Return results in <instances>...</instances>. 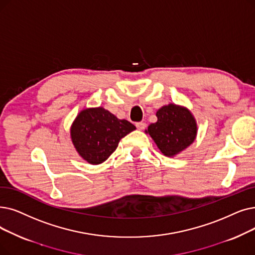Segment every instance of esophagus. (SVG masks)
I'll return each instance as SVG.
<instances>
[{
    "mask_svg": "<svg viewBox=\"0 0 255 255\" xmlns=\"http://www.w3.org/2000/svg\"><path fill=\"white\" fill-rule=\"evenodd\" d=\"M135 126L138 130H142V129L146 128V123H143V122H138V123L135 124Z\"/></svg>",
    "mask_w": 255,
    "mask_h": 255,
    "instance_id": "obj_1",
    "label": "esophagus"
}]
</instances>
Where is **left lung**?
<instances>
[{
    "instance_id": "left-lung-1",
    "label": "left lung",
    "mask_w": 255,
    "mask_h": 255,
    "mask_svg": "<svg viewBox=\"0 0 255 255\" xmlns=\"http://www.w3.org/2000/svg\"><path fill=\"white\" fill-rule=\"evenodd\" d=\"M156 117V123L150 124L145 132L165 156H176L196 139L197 121L189 108L170 103L161 106Z\"/></svg>"
}]
</instances>
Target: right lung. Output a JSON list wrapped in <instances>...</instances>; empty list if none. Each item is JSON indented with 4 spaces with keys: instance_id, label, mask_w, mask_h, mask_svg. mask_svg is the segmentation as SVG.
Returning <instances> with one entry per match:
<instances>
[{
    "instance_id": "right-lung-1",
    "label": "right lung",
    "mask_w": 255,
    "mask_h": 255,
    "mask_svg": "<svg viewBox=\"0 0 255 255\" xmlns=\"http://www.w3.org/2000/svg\"><path fill=\"white\" fill-rule=\"evenodd\" d=\"M135 126L120 120L102 106L84 108L72 123L70 133L79 156L91 164H100L112 155L120 140Z\"/></svg>"
}]
</instances>
